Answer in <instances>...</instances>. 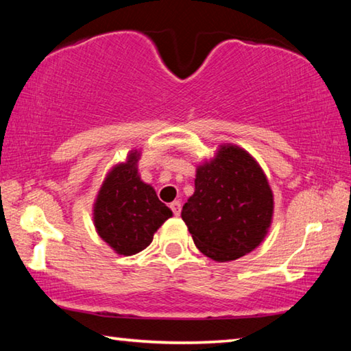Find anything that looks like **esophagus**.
Listing matches in <instances>:
<instances>
[{
	"instance_id": "esophagus-1",
	"label": "esophagus",
	"mask_w": 351,
	"mask_h": 351,
	"mask_svg": "<svg viewBox=\"0 0 351 351\" xmlns=\"http://www.w3.org/2000/svg\"><path fill=\"white\" fill-rule=\"evenodd\" d=\"M170 209L173 210V213L176 217H180V213H181V201H173V203L170 204Z\"/></svg>"
}]
</instances>
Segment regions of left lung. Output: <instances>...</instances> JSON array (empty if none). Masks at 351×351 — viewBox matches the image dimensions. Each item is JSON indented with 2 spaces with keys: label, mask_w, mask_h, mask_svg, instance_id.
Returning <instances> with one entry per match:
<instances>
[{
  "label": "left lung",
  "mask_w": 351,
  "mask_h": 351,
  "mask_svg": "<svg viewBox=\"0 0 351 351\" xmlns=\"http://www.w3.org/2000/svg\"><path fill=\"white\" fill-rule=\"evenodd\" d=\"M195 176V192L181 212L195 246L221 263L258 247L271 228L274 195L252 154L221 144Z\"/></svg>",
  "instance_id": "8db88e82"
}]
</instances>
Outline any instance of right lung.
Returning a JSON list of instances; mask_svg holds the SVG:
<instances>
[{"label": "right lung", "instance_id": "1", "mask_svg": "<svg viewBox=\"0 0 351 351\" xmlns=\"http://www.w3.org/2000/svg\"><path fill=\"white\" fill-rule=\"evenodd\" d=\"M139 159V150H130L125 161L112 165L93 206L96 232L112 251L127 257L144 251L173 215L150 184L141 180Z\"/></svg>", "mask_w": 351, "mask_h": 351}]
</instances>
